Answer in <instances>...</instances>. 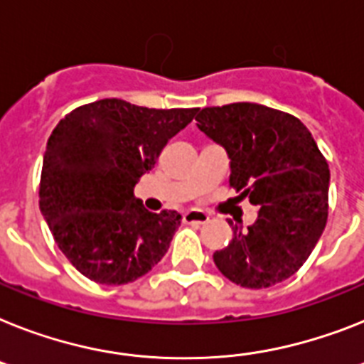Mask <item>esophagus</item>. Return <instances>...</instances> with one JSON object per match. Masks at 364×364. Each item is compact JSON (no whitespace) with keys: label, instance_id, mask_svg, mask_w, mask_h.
Returning a JSON list of instances; mask_svg holds the SVG:
<instances>
[{"label":"esophagus","instance_id":"34e87169","mask_svg":"<svg viewBox=\"0 0 364 364\" xmlns=\"http://www.w3.org/2000/svg\"><path fill=\"white\" fill-rule=\"evenodd\" d=\"M208 219H210V215L206 214V212H203V210H188V212H184V214H182V221H184V223L203 225V223H206Z\"/></svg>","mask_w":364,"mask_h":364}]
</instances>
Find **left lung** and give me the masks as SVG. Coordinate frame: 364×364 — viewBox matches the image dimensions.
Segmentation results:
<instances>
[{
	"label": "left lung",
	"instance_id": "left-lung-1",
	"mask_svg": "<svg viewBox=\"0 0 364 364\" xmlns=\"http://www.w3.org/2000/svg\"><path fill=\"white\" fill-rule=\"evenodd\" d=\"M199 130L230 158L229 186L257 204L247 230L214 253L225 277L243 288H268L301 268L322 236L329 210V165L297 117L251 102L204 107Z\"/></svg>",
	"mask_w": 364,
	"mask_h": 364
}]
</instances>
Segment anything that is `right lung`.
I'll list each match as a JSON object with an SVG mask.
<instances>
[{
  "label": "right lung",
  "mask_w": 364,
  "mask_h": 364,
  "mask_svg": "<svg viewBox=\"0 0 364 364\" xmlns=\"http://www.w3.org/2000/svg\"><path fill=\"white\" fill-rule=\"evenodd\" d=\"M197 111L104 98L72 109L53 128L38 204L57 247L81 275L100 284L132 283L167 253L180 214H152L134 188Z\"/></svg>",
  "instance_id": "add662e5"
}]
</instances>
